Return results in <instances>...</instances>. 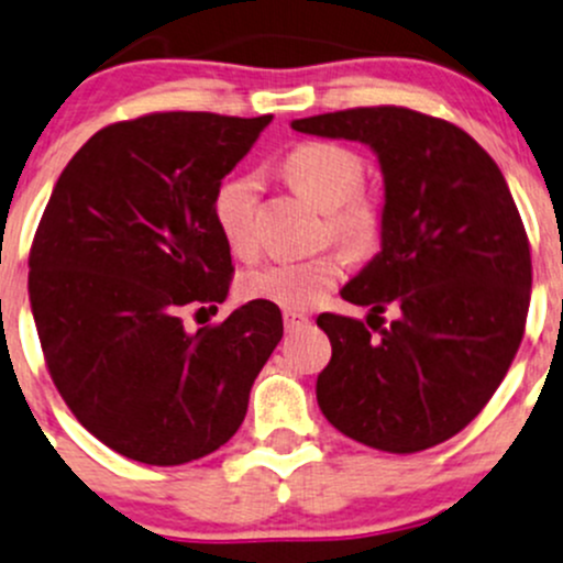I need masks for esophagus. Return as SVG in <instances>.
<instances>
[{"label": "esophagus", "instance_id": "esophagus-1", "mask_svg": "<svg viewBox=\"0 0 563 563\" xmlns=\"http://www.w3.org/2000/svg\"><path fill=\"white\" fill-rule=\"evenodd\" d=\"M283 323H286V331H299V329H305L307 323H310V318H307L305 312L286 310V312H283Z\"/></svg>", "mask_w": 563, "mask_h": 563}]
</instances>
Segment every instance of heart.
I'll return each instance as SVG.
<instances>
[{
    "label": "heart",
    "mask_w": 563,
    "mask_h": 563,
    "mask_svg": "<svg viewBox=\"0 0 563 563\" xmlns=\"http://www.w3.org/2000/svg\"><path fill=\"white\" fill-rule=\"evenodd\" d=\"M288 183L310 202L327 210V227L353 256H366L383 240V205L364 186V162L336 142H301L283 158ZM256 175H232L212 194V221L234 256L256 251ZM345 258L340 251H323L310 258H280L247 272L242 294L253 301H269L283 310H307L340 283Z\"/></svg>",
    "instance_id": "obj_1"
}]
</instances>
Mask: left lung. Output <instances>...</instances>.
I'll return each instance as SVG.
<instances>
[{
  "label": "left lung",
  "instance_id": "1",
  "mask_svg": "<svg viewBox=\"0 0 563 563\" xmlns=\"http://www.w3.org/2000/svg\"><path fill=\"white\" fill-rule=\"evenodd\" d=\"M291 126L364 142L386 180L380 253L342 288L345 301L372 307L369 327L318 316L331 340L318 405L375 451L440 445L488 405L523 340L531 253L505 175L464 129L396 104ZM388 306L390 324L379 318Z\"/></svg>",
  "mask_w": 563,
  "mask_h": 563
}]
</instances>
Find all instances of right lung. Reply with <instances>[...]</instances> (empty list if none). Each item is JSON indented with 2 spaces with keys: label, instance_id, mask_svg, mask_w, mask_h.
Masks as SVG:
<instances>
[{
  "label": "right lung",
  "instance_id": "obj_1",
  "mask_svg": "<svg viewBox=\"0 0 563 563\" xmlns=\"http://www.w3.org/2000/svg\"><path fill=\"white\" fill-rule=\"evenodd\" d=\"M269 121L110 123L67 164L34 232L29 299L53 386L99 442L140 464H186L232 440L283 336L269 301L197 334L180 318L227 299L234 266L212 194Z\"/></svg>",
  "mask_w": 563,
  "mask_h": 563
}]
</instances>
